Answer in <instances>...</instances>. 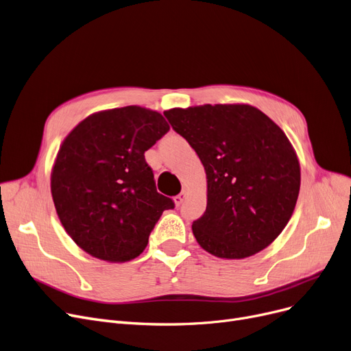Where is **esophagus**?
Segmentation results:
<instances>
[{
  "instance_id": "34e87169",
  "label": "esophagus",
  "mask_w": 351,
  "mask_h": 351,
  "mask_svg": "<svg viewBox=\"0 0 351 351\" xmlns=\"http://www.w3.org/2000/svg\"><path fill=\"white\" fill-rule=\"evenodd\" d=\"M186 197H187V191H186V190H182L178 195H176V197H174V203H176V206L178 207L182 202H184V198H186Z\"/></svg>"
}]
</instances>
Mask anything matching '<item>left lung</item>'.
Here are the masks:
<instances>
[{
	"label": "left lung",
	"instance_id": "left-lung-1",
	"mask_svg": "<svg viewBox=\"0 0 351 351\" xmlns=\"http://www.w3.org/2000/svg\"><path fill=\"white\" fill-rule=\"evenodd\" d=\"M202 160L207 208L193 223L197 243L220 258H245L270 245L291 219L300 162L287 136L248 104L164 111Z\"/></svg>",
	"mask_w": 351,
	"mask_h": 351
}]
</instances>
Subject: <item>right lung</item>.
I'll return each mask as SVG.
<instances>
[{
    "label": "right lung",
    "mask_w": 351,
    "mask_h": 351,
    "mask_svg": "<svg viewBox=\"0 0 351 351\" xmlns=\"http://www.w3.org/2000/svg\"><path fill=\"white\" fill-rule=\"evenodd\" d=\"M170 125L138 106L98 111L62 141L51 171L58 219L74 243L108 263L138 257L173 199L156 189L144 153Z\"/></svg>",
    "instance_id": "obj_1"
}]
</instances>
